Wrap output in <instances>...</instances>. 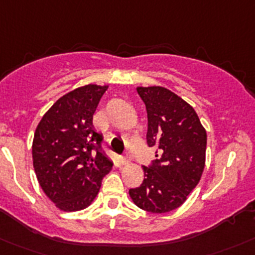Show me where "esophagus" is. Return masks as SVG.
<instances>
[{"label": "esophagus", "instance_id": "esophagus-1", "mask_svg": "<svg viewBox=\"0 0 255 255\" xmlns=\"http://www.w3.org/2000/svg\"><path fill=\"white\" fill-rule=\"evenodd\" d=\"M120 161H121V163H122V165H128V163L130 162L129 157H126V156H121Z\"/></svg>", "mask_w": 255, "mask_h": 255}]
</instances>
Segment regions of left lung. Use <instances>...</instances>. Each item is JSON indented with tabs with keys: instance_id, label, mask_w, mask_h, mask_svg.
I'll return each instance as SVG.
<instances>
[{
	"instance_id": "obj_1",
	"label": "left lung",
	"mask_w": 255,
	"mask_h": 255,
	"mask_svg": "<svg viewBox=\"0 0 255 255\" xmlns=\"http://www.w3.org/2000/svg\"><path fill=\"white\" fill-rule=\"evenodd\" d=\"M148 118L147 144L160 154L144 166V180L129 190L142 210L154 214L172 211L186 201L199 184L206 153V130L195 109L163 87H138ZM157 153V152H156Z\"/></svg>"
}]
</instances>
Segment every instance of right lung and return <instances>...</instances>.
<instances>
[{
  "label": "right lung",
  "mask_w": 255,
  "mask_h": 255,
  "mask_svg": "<svg viewBox=\"0 0 255 255\" xmlns=\"http://www.w3.org/2000/svg\"><path fill=\"white\" fill-rule=\"evenodd\" d=\"M108 85L88 84L63 95L44 114L32 141V162L42 191L63 211L88 208L113 162L93 114Z\"/></svg>",
  "instance_id": "1"
}]
</instances>
